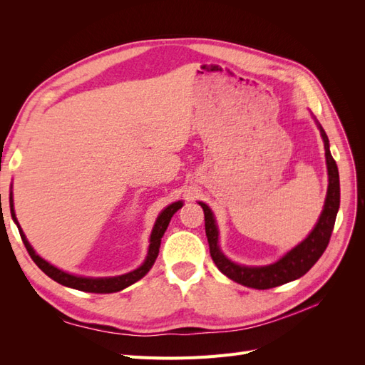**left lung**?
I'll return each instance as SVG.
<instances>
[{"mask_svg":"<svg viewBox=\"0 0 365 365\" xmlns=\"http://www.w3.org/2000/svg\"><path fill=\"white\" fill-rule=\"evenodd\" d=\"M318 128L324 140L326 163L329 172V189L324 210L322 216H319L315 228L312 230V233L300 245H297L284 257H282L277 263L268 264V267H240V264L230 262L217 247V228L215 224L213 213L210 212V208L204 202H200L204 210L205 235L208 239L210 256H212L219 271L224 272L228 279L248 286V288L271 289L275 288V286L300 279L323 256L324 250L329 245L330 236H332L336 213L339 208V175L336 163L329 150V138L326 132L319 125Z\"/></svg>","mask_w":365,"mask_h":365,"instance_id":"1","label":"left lung"}]
</instances>
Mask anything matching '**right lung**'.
<instances>
[{
  "instance_id": "obj_1",
  "label": "right lung",
  "mask_w": 365,
  "mask_h": 365,
  "mask_svg": "<svg viewBox=\"0 0 365 365\" xmlns=\"http://www.w3.org/2000/svg\"><path fill=\"white\" fill-rule=\"evenodd\" d=\"M182 207V202H173L170 204L168 208H164L161 215L158 216L155 227L152 230V235H150V245H149V252H148V257L145 260V263L141 264V267L135 271H132L129 274L125 275H118V277H108V279H88V277H77V275H71L63 272L58 268H54L53 264H50L48 262L43 260L42 257H39L38 254L33 251V248L30 247L29 240L26 239V235L23 233V230H21L16 216H15V210H14V197H12V192H10V213H12V217L18 225L19 230V235L21 239H23L26 250L29 251L30 257L33 259L39 269L46 272L50 279H53L54 282H58L63 286H68V288L73 289H79V291H85V292H94V294H113V292H118L121 289L128 288L132 283L138 282L141 277H145V275L149 272V269L152 268L153 262L158 257V252H160V244H161V237L164 235V231L168 230V225L170 222L172 216L178 212V210Z\"/></svg>"
}]
</instances>
